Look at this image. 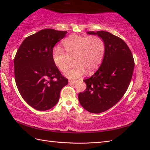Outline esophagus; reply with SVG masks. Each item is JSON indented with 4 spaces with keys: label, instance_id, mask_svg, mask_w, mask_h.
Instances as JSON below:
<instances>
[{
    "label": "esophagus",
    "instance_id": "obj_1",
    "mask_svg": "<svg viewBox=\"0 0 150 150\" xmlns=\"http://www.w3.org/2000/svg\"><path fill=\"white\" fill-rule=\"evenodd\" d=\"M69 83H71V84H75V83H77V81H73V80H69Z\"/></svg>",
    "mask_w": 150,
    "mask_h": 150
}]
</instances>
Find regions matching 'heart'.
Returning a JSON list of instances; mask_svg holds the SVG:
<instances>
[{"label":"heart","instance_id":"heart-1","mask_svg":"<svg viewBox=\"0 0 150 150\" xmlns=\"http://www.w3.org/2000/svg\"><path fill=\"white\" fill-rule=\"evenodd\" d=\"M65 52L60 47H55L52 59L55 65L64 72L69 67V58H73V66L65 73L70 79L81 77L86 72L97 69L102 63L105 54L104 40L97 35H79L73 34L63 42Z\"/></svg>","mask_w":150,"mask_h":150}]
</instances>
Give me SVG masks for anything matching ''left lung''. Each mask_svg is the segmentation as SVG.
Masks as SVG:
<instances>
[{
  "label": "left lung",
  "mask_w": 150,
  "mask_h": 150,
  "mask_svg": "<svg viewBox=\"0 0 150 150\" xmlns=\"http://www.w3.org/2000/svg\"><path fill=\"white\" fill-rule=\"evenodd\" d=\"M105 44L103 63L95 74L84 80L87 88L79 93L81 106L92 113L108 110L120 100L130 85L134 69V60L130 48L116 35L105 31H93Z\"/></svg>",
  "instance_id": "1"
}]
</instances>
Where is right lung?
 <instances>
[{"label":"right lung","mask_w":150,"mask_h":150,"mask_svg":"<svg viewBox=\"0 0 150 150\" xmlns=\"http://www.w3.org/2000/svg\"><path fill=\"white\" fill-rule=\"evenodd\" d=\"M66 31L44 29L25 39L14 59L18 90L26 102L38 110H47L56 105L60 92L67 85L52 59L54 45Z\"/></svg>","instance_id":"add662e5"}]
</instances>
